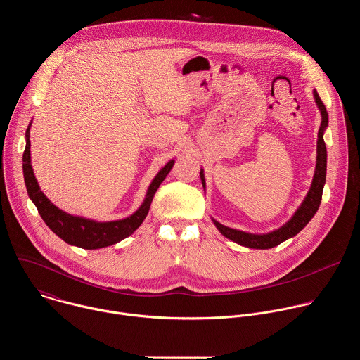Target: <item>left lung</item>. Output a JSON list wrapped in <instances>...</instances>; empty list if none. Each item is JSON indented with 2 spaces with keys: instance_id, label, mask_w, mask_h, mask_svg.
I'll use <instances>...</instances> for the list:
<instances>
[{
  "instance_id": "left-lung-1",
  "label": "left lung",
  "mask_w": 360,
  "mask_h": 360,
  "mask_svg": "<svg viewBox=\"0 0 360 360\" xmlns=\"http://www.w3.org/2000/svg\"><path fill=\"white\" fill-rule=\"evenodd\" d=\"M314 96H315V102L321 111L322 115V122H321V128L318 132V145H316V167H315V175L312 179V185L309 192L304 196L303 202L300 203V207L296 210V212L293 214V217L283 224L281 228L268 232V233H249V232H243V231H238L233 228H228L222 224H219L218 221H214L215 226L218 228V231L228 239L246 246V248H252V249H271L274 246H278L279 243L285 242L289 238H293L295 235H297L309 221L315 217L321 200H322V192H323V186L326 182V145L323 141V134L328 128V111L323 105V102L319 96V94L316 91H314ZM200 175V181H202V186L205 189L207 184H205V175H203V169H200L199 172Z\"/></svg>"
}]
</instances>
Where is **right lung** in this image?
I'll list each match as a JSON object with an SVG mask.
<instances>
[{
  "label": "right lung",
  "instance_id": "right-lung-1",
  "mask_svg": "<svg viewBox=\"0 0 360 360\" xmlns=\"http://www.w3.org/2000/svg\"><path fill=\"white\" fill-rule=\"evenodd\" d=\"M30 128H31V122L25 132V150L22 155V172H24V181H25L28 196L34 202L42 221L46 224V226L51 231H53L57 236H60L64 242L82 249L105 248V246L118 243L120 240L132 235L146 218L153 195H155L161 182H164V179L167 178V175L169 174V171L175 164V160H171L157 174V176L152 179L150 185L148 186L143 202L131 217L120 221L96 222L94 219L75 217L61 211L42 193L31 165Z\"/></svg>",
  "mask_w": 360,
  "mask_h": 360
}]
</instances>
